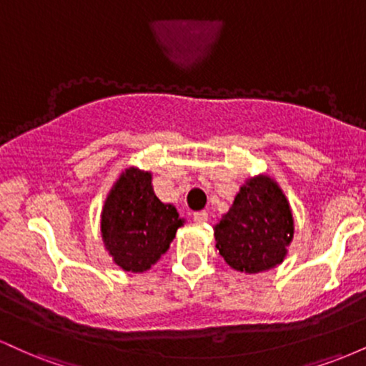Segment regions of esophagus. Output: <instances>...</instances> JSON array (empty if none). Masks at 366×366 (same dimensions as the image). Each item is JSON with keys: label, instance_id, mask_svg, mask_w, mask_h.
<instances>
[{"label": "esophagus", "instance_id": "1", "mask_svg": "<svg viewBox=\"0 0 366 366\" xmlns=\"http://www.w3.org/2000/svg\"><path fill=\"white\" fill-rule=\"evenodd\" d=\"M192 217H194L196 224H204V222L208 220V213L204 212V209H203V212H196Z\"/></svg>", "mask_w": 366, "mask_h": 366}]
</instances>
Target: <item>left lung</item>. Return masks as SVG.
Listing matches in <instances>:
<instances>
[{
    "instance_id": "1",
    "label": "left lung",
    "mask_w": 366,
    "mask_h": 366,
    "mask_svg": "<svg viewBox=\"0 0 366 366\" xmlns=\"http://www.w3.org/2000/svg\"><path fill=\"white\" fill-rule=\"evenodd\" d=\"M215 247L230 268L259 274L280 264L294 239L289 199L267 174L244 180L215 225Z\"/></svg>"
}]
</instances>
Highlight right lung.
Wrapping results in <instances>:
<instances>
[{"label":"right lung","instance_id":"1","mask_svg":"<svg viewBox=\"0 0 366 366\" xmlns=\"http://www.w3.org/2000/svg\"><path fill=\"white\" fill-rule=\"evenodd\" d=\"M177 208L159 201L153 174L129 167L113 182L102 209V239L113 263L142 274L167 253L179 227Z\"/></svg>","mask_w":366,"mask_h":366}]
</instances>
